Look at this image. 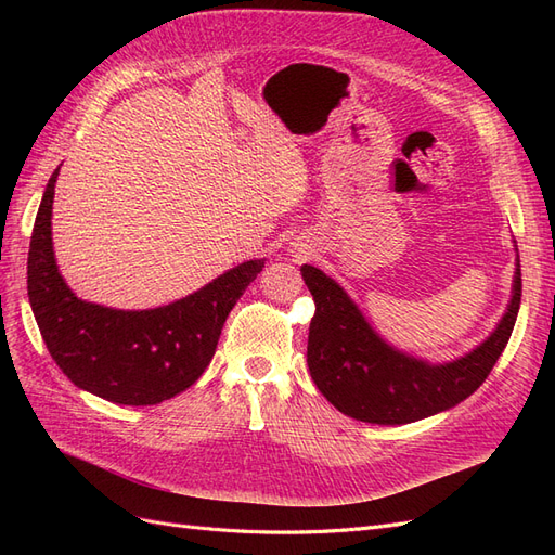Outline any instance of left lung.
<instances>
[{
	"label": "left lung",
	"mask_w": 555,
	"mask_h": 555,
	"mask_svg": "<svg viewBox=\"0 0 555 555\" xmlns=\"http://www.w3.org/2000/svg\"><path fill=\"white\" fill-rule=\"evenodd\" d=\"M300 275L317 306L308 335V367L317 389L335 410L379 426L412 424L473 396L507 347L520 306L516 259L512 298L489 338L459 359L433 363L386 343L324 271L304 263Z\"/></svg>",
	"instance_id": "8db88e82"
}]
</instances>
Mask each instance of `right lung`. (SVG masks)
Wrapping results in <instances>:
<instances>
[{
  "instance_id": "obj_1",
  "label": "right lung",
  "mask_w": 555,
  "mask_h": 555,
  "mask_svg": "<svg viewBox=\"0 0 555 555\" xmlns=\"http://www.w3.org/2000/svg\"><path fill=\"white\" fill-rule=\"evenodd\" d=\"M50 176L27 257V296L50 357L78 389L117 405H157L204 375L231 308L266 259L229 268L198 292L169 306L117 310L78 298L62 278L53 251Z\"/></svg>"
}]
</instances>
